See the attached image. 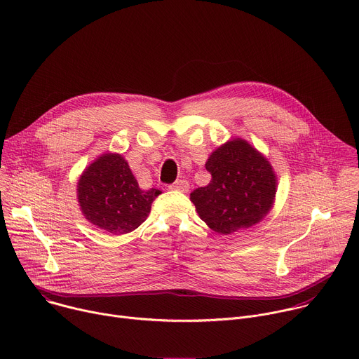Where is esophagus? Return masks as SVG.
Here are the masks:
<instances>
[{
  "mask_svg": "<svg viewBox=\"0 0 359 359\" xmlns=\"http://www.w3.org/2000/svg\"><path fill=\"white\" fill-rule=\"evenodd\" d=\"M189 182L187 180H177L173 184H170V189L172 190H176V191H182V193H186L189 190Z\"/></svg>",
  "mask_w": 359,
  "mask_h": 359,
  "instance_id": "1",
  "label": "esophagus"
}]
</instances>
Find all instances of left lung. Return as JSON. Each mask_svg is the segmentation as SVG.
<instances>
[{
	"instance_id": "1",
	"label": "left lung",
	"mask_w": 359,
	"mask_h": 359,
	"mask_svg": "<svg viewBox=\"0 0 359 359\" xmlns=\"http://www.w3.org/2000/svg\"><path fill=\"white\" fill-rule=\"evenodd\" d=\"M208 186L190 193L200 219L220 234L260 223L271 210L277 176L270 162L247 140L236 137L217 147L206 162Z\"/></svg>"
}]
</instances>
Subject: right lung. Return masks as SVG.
<instances>
[{
    "label": "right lung",
    "mask_w": 359,
    "mask_h": 359,
    "mask_svg": "<svg viewBox=\"0 0 359 359\" xmlns=\"http://www.w3.org/2000/svg\"><path fill=\"white\" fill-rule=\"evenodd\" d=\"M78 201L89 223L115 236L137 229L162 191L142 190L128 162L105 153L90 163L78 182Z\"/></svg>",
    "instance_id": "right-lung-1"
}]
</instances>
